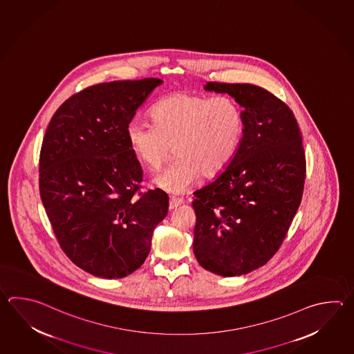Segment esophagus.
Returning a JSON list of instances; mask_svg holds the SVG:
<instances>
[{"label":"esophagus","instance_id":"obj_1","mask_svg":"<svg viewBox=\"0 0 354 354\" xmlns=\"http://www.w3.org/2000/svg\"><path fill=\"white\" fill-rule=\"evenodd\" d=\"M183 199H179V198H175V196H170V202H169V208L170 209H175V208H178L179 205L183 204Z\"/></svg>","mask_w":354,"mask_h":354}]
</instances>
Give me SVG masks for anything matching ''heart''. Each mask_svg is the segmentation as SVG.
Instances as JSON below:
<instances>
[{
  "label": "heart",
  "mask_w": 354,
  "mask_h": 354,
  "mask_svg": "<svg viewBox=\"0 0 354 354\" xmlns=\"http://www.w3.org/2000/svg\"><path fill=\"white\" fill-rule=\"evenodd\" d=\"M152 124L133 120L127 126L131 151L146 167L155 170L171 153L178 159L152 178V183L173 194L190 188L199 174L214 176L234 158L243 135V115L231 97L214 98L175 93L151 109Z\"/></svg>",
  "instance_id": "obj_1"
}]
</instances>
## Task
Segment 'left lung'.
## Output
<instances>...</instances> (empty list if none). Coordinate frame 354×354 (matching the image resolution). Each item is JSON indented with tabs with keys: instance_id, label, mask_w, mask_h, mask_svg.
Wrapping results in <instances>:
<instances>
[{
	"instance_id": "1",
	"label": "left lung",
	"mask_w": 354,
	"mask_h": 354,
	"mask_svg": "<svg viewBox=\"0 0 354 354\" xmlns=\"http://www.w3.org/2000/svg\"><path fill=\"white\" fill-rule=\"evenodd\" d=\"M243 109V136L216 179L194 192L199 265L231 277L263 266L280 248L303 196L305 152L292 111L253 84L208 82Z\"/></svg>"
}]
</instances>
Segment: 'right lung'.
<instances>
[{
    "label": "right lung",
    "instance_id": "add662e5",
    "mask_svg": "<svg viewBox=\"0 0 354 354\" xmlns=\"http://www.w3.org/2000/svg\"><path fill=\"white\" fill-rule=\"evenodd\" d=\"M158 78L101 83L74 94L54 113L39 162L40 196L59 245L73 263L121 279L144 263L167 195L136 194L142 169L127 126Z\"/></svg>",
    "mask_w": 354,
    "mask_h": 354
}]
</instances>
